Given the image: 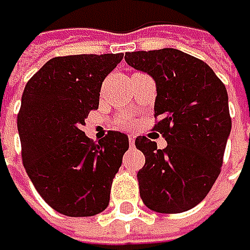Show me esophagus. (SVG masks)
I'll list each match as a JSON object with an SVG mask.
<instances>
[{"label": "esophagus", "mask_w": 250, "mask_h": 250, "mask_svg": "<svg viewBox=\"0 0 250 250\" xmlns=\"http://www.w3.org/2000/svg\"><path fill=\"white\" fill-rule=\"evenodd\" d=\"M135 139H136V135L130 133V135H129V142H130V145H132V146L135 145Z\"/></svg>", "instance_id": "34e87169"}]
</instances>
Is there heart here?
<instances>
[{"label": "heart", "mask_w": 250, "mask_h": 250, "mask_svg": "<svg viewBox=\"0 0 250 250\" xmlns=\"http://www.w3.org/2000/svg\"><path fill=\"white\" fill-rule=\"evenodd\" d=\"M121 126H124V127H127V126H132L133 124V121L132 120H129V118H126V120H121Z\"/></svg>", "instance_id": "1"}]
</instances>
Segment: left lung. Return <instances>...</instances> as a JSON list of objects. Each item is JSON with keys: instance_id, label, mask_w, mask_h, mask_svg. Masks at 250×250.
<instances>
[{"instance_id": "1", "label": "left lung", "mask_w": 250, "mask_h": 250, "mask_svg": "<svg viewBox=\"0 0 250 250\" xmlns=\"http://www.w3.org/2000/svg\"><path fill=\"white\" fill-rule=\"evenodd\" d=\"M124 59L155 81L154 130L167 142L158 149L146 136L135 141L145 155L138 172L141 199L158 213L189 210L221 172L231 132L227 88L208 63L176 48L132 51Z\"/></svg>"}]
</instances>
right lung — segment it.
Listing matches in <instances>:
<instances>
[{
  "label": "right lung",
  "mask_w": 250,
  "mask_h": 250,
  "mask_svg": "<svg viewBox=\"0 0 250 250\" xmlns=\"http://www.w3.org/2000/svg\"><path fill=\"white\" fill-rule=\"evenodd\" d=\"M121 59L123 53L53 58L26 83L17 115L23 166L45 203L62 215L93 216L108 208L129 138L111 130L95 144L81 127Z\"/></svg>",
  "instance_id": "right-lung-1"
}]
</instances>
